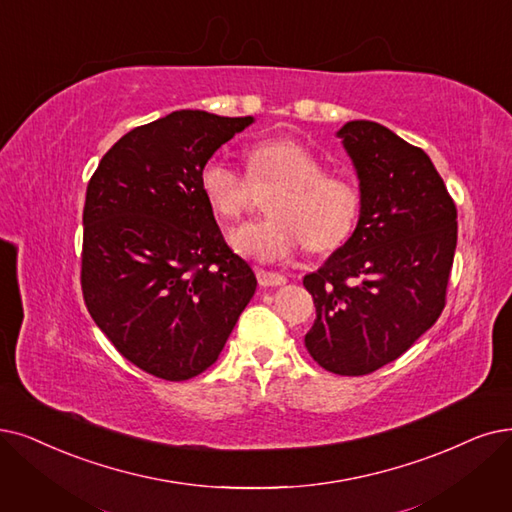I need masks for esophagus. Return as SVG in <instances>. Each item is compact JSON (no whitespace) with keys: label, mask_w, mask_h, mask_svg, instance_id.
<instances>
[{"label":"esophagus","mask_w":512,"mask_h":512,"mask_svg":"<svg viewBox=\"0 0 512 512\" xmlns=\"http://www.w3.org/2000/svg\"><path fill=\"white\" fill-rule=\"evenodd\" d=\"M256 277H258V283L262 285V288H277V285H283V283H285V277H283L281 273L264 271V269H258V271H256Z\"/></svg>","instance_id":"obj_1"}]
</instances>
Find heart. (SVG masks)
<instances>
[{"label": "heart", "mask_w": 512, "mask_h": 512, "mask_svg": "<svg viewBox=\"0 0 512 512\" xmlns=\"http://www.w3.org/2000/svg\"><path fill=\"white\" fill-rule=\"evenodd\" d=\"M258 185H277L271 216L233 229V250L262 262L290 258L306 245L323 254L340 248L355 233L361 193L353 180L330 174L325 161L292 138L260 140L248 153ZM199 189L222 218H239L252 203V181L227 157L214 155L201 166Z\"/></svg>", "instance_id": "heart-1"}]
</instances>
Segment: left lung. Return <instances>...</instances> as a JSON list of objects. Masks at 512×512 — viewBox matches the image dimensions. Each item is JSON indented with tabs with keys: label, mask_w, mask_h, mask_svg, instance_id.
I'll list each match as a JSON object with an SVG mask.
<instances>
[{
	"label": "left lung",
	"mask_w": 512,
	"mask_h": 512,
	"mask_svg": "<svg viewBox=\"0 0 512 512\" xmlns=\"http://www.w3.org/2000/svg\"><path fill=\"white\" fill-rule=\"evenodd\" d=\"M361 193L355 233L302 283L317 319L306 351L338 376L372 374L439 319L458 241L456 203L431 157L376 121L338 134Z\"/></svg>",
	"instance_id": "left-lung-1"
}]
</instances>
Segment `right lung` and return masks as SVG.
<instances>
[{"mask_svg":"<svg viewBox=\"0 0 512 512\" xmlns=\"http://www.w3.org/2000/svg\"><path fill=\"white\" fill-rule=\"evenodd\" d=\"M250 124L174 111L121 136L88 182L81 292L142 372L170 382L206 372L256 292L199 189L203 163Z\"/></svg>","mask_w":512,"mask_h":512,"instance_id":"1","label":"right lung"}]
</instances>
